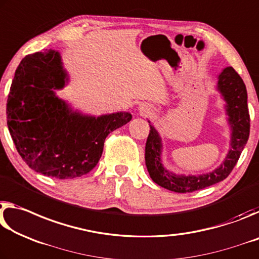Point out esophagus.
Returning <instances> with one entry per match:
<instances>
[{"label": "esophagus", "instance_id": "esophagus-1", "mask_svg": "<svg viewBox=\"0 0 259 259\" xmlns=\"http://www.w3.org/2000/svg\"><path fill=\"white\" fill-rule=\"evenodd\" d=\"M138 111L141 116H148L151 112V107L148 103H141L138 107Z\"/></svg>", "mask_w": 259, "mask_h": 259}]
</instances>
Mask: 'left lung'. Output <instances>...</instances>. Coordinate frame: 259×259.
Wrapping results in <instances>:
<instances>
[{
  "label": "left lung",
  "mask_w": 259,
  "mask_h": 259,
  "mask_svg": "<svg viewBox=\"0 0 259 259\" xmlns=\"http://www.w3.org/2000/svg\"><path fill=\"white\" fill-rule=\"evenodd\" d=\"M224 101L226 121L230 126V148L222 164L202 175H177L163 164V140L154 124L148 120L150 133L146 143V166L152 181L176 193H192L226 179L247 145L250 132L248 94L243 80L233 67H226L217 75L215 86Z\"/></svg>",
  "instance_id": "left-lung-1"
}]
</instances>
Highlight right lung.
<instances>
[{
	"mask_svg": "<svg viewBox=\"0 0 259 259\" xmlns=\"http://www.w3.org/2000/svg\"><path fill=\"white\" fill-rule=\"evenodd\" d=\"M69 81L57 50L27 55L15 72L7 103L8 128L24 162L56 179L90 172L108 134L132 120L125 111L93 116L74 109L56 93Z\"/></svg>",
	"mask_w": 259,
	"mask_h": 259,
	"instance_id": "obj_1",
	"label": "right lung"
}]
</instances>
